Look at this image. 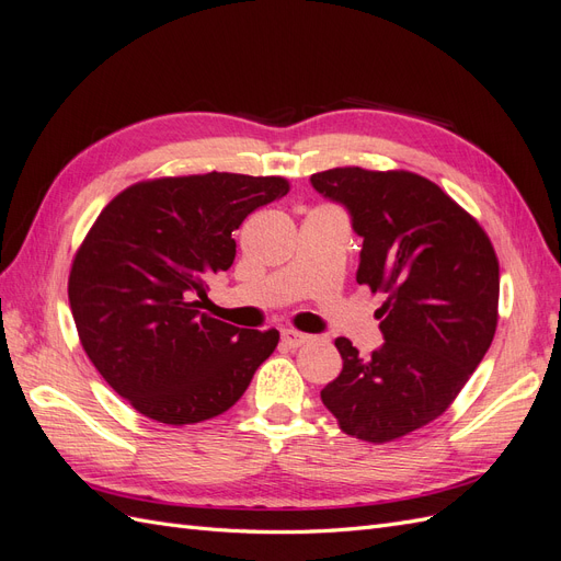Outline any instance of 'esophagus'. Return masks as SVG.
<instances>
[{
    "label": "esophagus",
    "mask_w": 561,
    "mask_h": 561,
    "mask_svg": "<svg viewBox=\"0 0 561 561\" xmlns=\"http://www.w3.org/2000/svg\"><path fill=\"white\" fill-rule=\"evenodd\" d=\"M280 339H283L285 346L297 348V346H301V344H307L311 336L304 334V332H297V330H283V332H280Z\"/></svg>",
    "instance_id": "esophagus-1"
}]
</instances>
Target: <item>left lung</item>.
Instances as JSON below:
<instances>
[{"instance_id":"obj_1","label":"left lung","mask_w":561,"mask_h":561,"mask_svg":"<svg viewBox=\"0 0 561 561\" xmlns=\"http://www.w3.org/2000/svg\"><path fill=\"white\" fill-rule=\"evenodd\" d=\"M311 184L363 239L355 280L386 295V342L363 360L339 336L342 375L320 398L346 435L390 443L443 414L482 363L499 322L496 252L478 219L416 173L351 165Z\"/></svg>"}]
</instances>
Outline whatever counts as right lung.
Segmentation results:
<instances>
[{"label": "right lung", "mask_w": 561, "mask_h": 561, "mask_svg": "<svg viewBox=\"0 0 561 561\" xmlns=\"http://www.w3.org/2000/svg\"><path fill=\"white\" fill-rule=\"evenodd\" d=\"M290 192L285 178H161L114 196L75 254L70 309L95 369L147 419L186 426L227 412L278 346L201 313L236 257L231 231Z\"/></svg>", "instance_id": "right-lung-1"}]
</instances>
